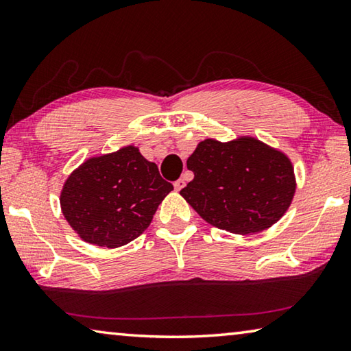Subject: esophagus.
<instances>
[{"label": "esophagus", "instance_id": "1", "mask_svg": "<svg viewBox=\"0 0 351 351\" xmlns=\"http://www.w3.org/2000/svg\"><path fill=\"white\" fill-rule=\"evenodd\" d=\"M173 186H175V190H178V192H180V190H181L184 186H186V180H184V178H180V180L175 181Z\"/></svg>", "mask_w": 351, "mask_h": 351}]
</instances>
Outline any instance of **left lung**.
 Listing matches in <instances>:
<instances>
[{
    "label": "left lung",
    "mask_w": 351,
    "mask_h": 351,
    "mask_svg": "<svg viewBox=\"0 0 351 351\" xmlns=\"http://www.w3.org/2000/svg\"><path fill=\"white\" fill-rule=\"evenodd\" d=\"M187 169L195 178L180 192L182 198L207 223L232 234L271 228L294 198L289 158L251 136L201 141L187 159Z\"/></svg>",
    "instance_id": "obj_1"
}]
</instances>
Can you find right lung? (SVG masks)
Here are the masks:
<instances>
[{
  "mask_svg": "<svg viewBox=\"0 0 351 351\" xmlns=\"http://www.w3.org/2000/svg\"><path fill=\"white\" fill-rule=\"evenodd\" d=\"M171 190L158 165L127 145L79 165L63 184L60 206L83 241L114 249L144 232Z\"/></svg>",
  "mask_w": 351,
  "mask_h": 351,
  "instance_id": "obj_1",
  "label": "right lung"
}]
</instances>
